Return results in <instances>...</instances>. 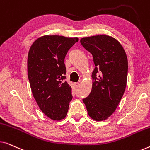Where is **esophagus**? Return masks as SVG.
Returning a JSON list of instances; mask_svg holds the SVG:
<instances>
[{
    "instance_id": "34e87169",
    "label": "esophagus",
    "mask_w": 150,
    "mask_h": 150,
    "mask_svg": "<svg viewBox=\"0 0 150 150\" xmlns=\"http://www.w3.org/2000/svg\"><path fill=\"white\" fill-rule=\"evenodd\" d=\"M79 83H74V86H75V87L76 88H77V87H79Z\"/></svg>"
}]
</instances>
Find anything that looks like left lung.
Masks as SVG:
<instances>
[{
	"label": "left lung",
	"instance_id": "1",
	"mask_svg": "<svg viewBox=\"0 0 150 150\" xmlns=\"http://www.w3.org/2000/svg\"><path fill=\"white\" fill-rule=\"evenodd\" d=\"M81 44L91 53L96 66L91 91L83 101L90 117L105 120L115 112L126 89V54L116 39L106 35L83 38Z\"/></svg>",
	"mask_w": 150,
	"mask_h": 150
}]
</instances>
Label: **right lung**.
Returning a JSON list of instances; mask_svg holds the SVG:
<instances>
[{"label": "right lung", "instance_id": "obj_1", "mask_svg": "<svg viewBox=\"0 0 150 150\" xmlns=\"http://www.w3.org/2000/svg\"><path fill=\"white\" fill-rule=\"evenodd\" d=\"M78 38L45 35L35 41L28 54V78L41 110L54 120L67 115L72 99L71 87L64 80V60Z\"/></svg>", "mask_w": 150, "mask_h": 150}]
</instances>
